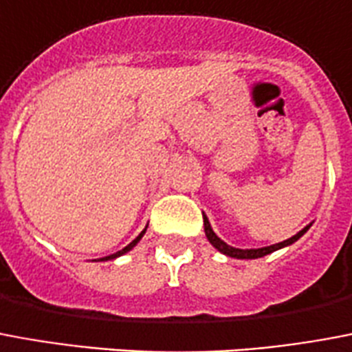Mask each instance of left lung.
I'll use <instances>...</instances> for the list:
<instances>
[{"label":"left lung","mask_w":352,"mask_h":352,"mask_svg":"<svg viewBox=\"0 0 352 352\" xmlns=\"http://www.w3.org/2000/svg\"><path fill=\"white\" fill-rule=\"evenodd\" d=\"M203 223H205V235H207L210 244H212L218 252H222V254H226V256L229 257H236V259H257V257L272 254V252H276V250L283 248V246H289V244H293L295 241H298V239H300V236L309 229V226H306V228L302 229V231H298L295 236H291V239H287V241H283V242H278V244H272V246H267V248L241 250V248H233V246H229V244H226L220 236L216 235L214 231H212V228H210L207 216H203Z\"/></svg>","instance_id":"left-lung-1"}]
</instances>
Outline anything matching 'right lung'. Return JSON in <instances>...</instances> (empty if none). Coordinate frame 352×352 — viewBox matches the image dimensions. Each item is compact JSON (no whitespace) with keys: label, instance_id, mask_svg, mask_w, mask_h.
<instances>
[{"label":"right lung","instance_id":"right-lung-1","mask_svg":"<svg viewBox=\"0 0 352 352\" xmlns=\"http://www.w3.org/2000/svg\"><path fill=\"white\" fill-rule=\"evenodd\" d=\"M143 233H145V229H143L142 233H140V235H138L136 239H134V241L130 242L129 246H124L123 250H119V252H116V254H111V256H108V257H102V259H100V261H108V259H116V257L123 256V254H126V252H130V250L134 248V246H136L138 242H140V239H142V236H143Z\"/></svg>","mask_w":352,"mask_h":352}]
</instances>
